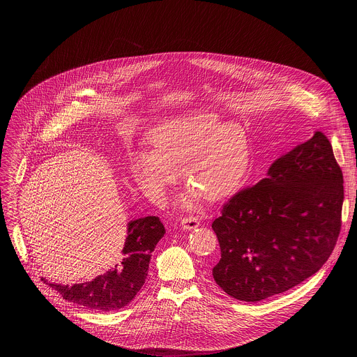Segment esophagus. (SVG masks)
<instances>
[{"label":"esophagus","mask_w":357,"mask_h":357,"mask_svg":"<svg viewBox=\"0 0 357 357\" xmlns=\"http://www.w3.org/2000/svg\"><path fill=\"white\" fill-rule=\"evenodd\" d=\"M181 226L183 230H193L196 227L200 226V222L196 219V218H186V219H182L181 220Z\"/></svg>","instance_id":"obj_1"}]
</instances>
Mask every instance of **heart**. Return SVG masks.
Listing matches in <instances>:
<instances>
[{"mask_svg": "<svg viewBox=\"0 0 357 357\" xmlns=\"http://www.w3.org/2000/svg\"><path fill=\"white\" fill-rule=\"evenodd\" d=\"M149 152L131 161V176L149 199L160 200L181 172L189 186L181 199L193 209L200 196L222 202L233 196L251 164V146L245 131L218 116L199 113L168 120L152 128Z\"/></svg>", "mask_w": 357, "mask_h": 357, "instance_id": "obj_1", "label": "heart"}]
</instances>
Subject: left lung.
<instances>
[{"mask_svg":"<svg viewBox=\"0 0 357 357\" xmlns=\"http://www.w3.org/2000/svg\"><path fill=\"white\" fill-rule=\"evenodd\" d=\"M342 205V171L329 139L315 131L213 222L222 251L216 284L231 298L259 302L310 278L335 248Z\"/></svg>","mask_w":357,"mask_h":357,"instance_id":"8db88e82","label":"left lung"}]
</instances>
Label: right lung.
<instances>
[{"instance_id": "add662e5", "label": "right lung", "mask_w": 357, "mask_h": 357, "mask_svg": "<svg viewBox=\"0 0 357 357\" xmlns=\"http://www.w3.org/2000/svg\"><path fill=\"white\" fill-rule=\"evenodd\" d=\"M165 227L157 216L128 222L127 237L113 268L91 281L63 285L42 280L63 299L84 308L107 312L124 308L139 292L148 275L151 254L164 237Z\"/></svg>"}]
</instances>
